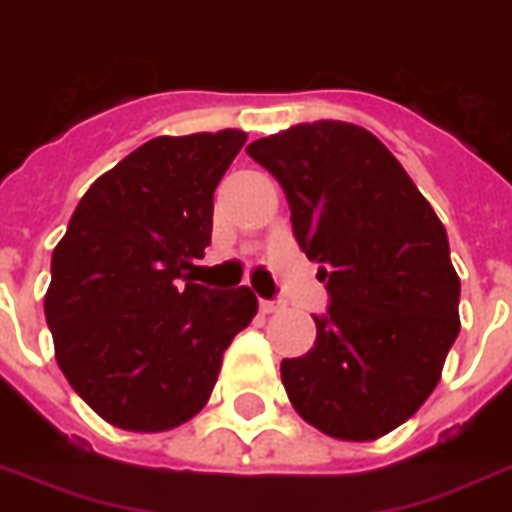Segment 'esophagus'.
<instances>
[{
	"label": "esophagus",
	"instance_id": "34e87169",
	"mask_svg": "<svg viewBox=\"0 0 512 512\" xmlns=\"http://www.w3.org/2000/svg\"><path fill=\"white\" fill-rule=\"evenodd\" d=\"M259 307H261V313L270 315V313H280V310H286V302H283V299H261Z\"/></svg>",
	"mask_w": 512,
	"mask_h": 512
}]
</instances>
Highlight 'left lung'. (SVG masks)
Returning <instances> with one entry per match:
<instances>
[{
  "label": "left lung",
  "instance_id": "8db88e82",
  "mask_svg": "<svg viewBox=\"0 0 512 512\" xmlns=\"http://www.w3.org/2000/svg\"><path fill=\"white\" fill-rule=\"evenodd\" d=\"M245 151L283 188L332 297L313 348L280 361L288 399L334 440H378L429 399L461 329L443 221L364 126L297 124Z\"/></svg>",
  "mask_w": 512,
  "mask_h": 512
}]
</instances>
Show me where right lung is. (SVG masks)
<instances>
[{
  "mask_svg": "<svg viewBox=\"0 0 512 512\" xmlns=\"http://www.w3.org/2000/svg\"><path fill=\"white\" fill-rule=\"evenodd\" d=\"M245 140L224 129L145 142L91 183L53 248L56 361L107 424L153 434L191 421L259 310L248 286H180L210 245L213 191Z\"/></svg>",
  "mask_w": 512,
  "mask_h": 512,
  "instance_id": "right-lung-1",
  "label": "right lung"
}]
</instances>
